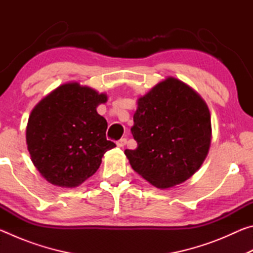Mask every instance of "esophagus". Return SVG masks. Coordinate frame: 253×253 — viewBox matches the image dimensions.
Listing matches in <instances>:
<instances>
[{"label":"esophagus","instance_id":"1","mask_svg":"<svg viewBox=\"0 0 253 253\" xmlns=\"http://www.w3.org/2000/svg\"><path fill=\"white\" fill-rule=\"evenodd\" d=\"M126 143H127V139H126V138H122V139H119L116 144H117L118 147L122 148V147L125 146Z\"/></svg>","mask_w":253,"mask_h":253}]
</instances>
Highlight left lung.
<instances>
[{"label":"left lung","instance_id":"left-lung-1","mask_svg":"<svg viewBox=\"0 0 253 253\" xmlns=\"http://www.w3.org/2000/svg\"><path fill=\"white\" fill-rule=\"evenodd\" d=\"M131 134L136 149H126L132 169L157 188L190 178L211 145L208 105L190 85L173 77L137 101Z\"/></svg>","mask_w":253,"mask_h":253}]
</instances>
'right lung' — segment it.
Here are the masks:
<instances>
[{"mask_svg": "<svg viewBox=\"0 0 253 253\" xmlns=\"http://www.w3.org/2000/svg\"><path fill=\"white\" fill-rule=\"evenodd\" d=\"M106 101V93L69 83L34 107L27 126L28 149L49 183L79 186L97 172L104 154L116 146L107 140V122L96 109Z\"/></svg>", "mask_w": 253, "mask_h": 253, "instance_id": "obj_1", "label": "right lung"}]
</instances>
